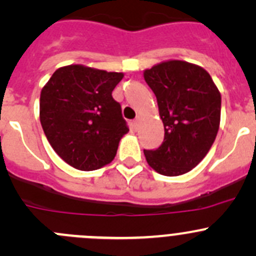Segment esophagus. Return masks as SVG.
Listing matches in <instances>:
<instances>
[{
  "label": "esophagus",
  "mask_w": 256,
  "mask_h": 256,
  "mask_svg": "<svg viewBox=\"0 0 256 256\" xmlns=\"http://www.w3.org/2000/svg\"><path fill=\"white\" fill-rule=\"evenodd\" d=\"M140 118H135V120H134V122H132V128H134V130H138V126H140Z\"/></svg>",
  "instance_id": "34e87169"
}]
</instances>
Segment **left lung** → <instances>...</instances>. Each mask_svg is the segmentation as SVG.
Segmentation results:
<instances>
[{
	"instance_id": "1",
	"label": "left lung",
	"mask_w": 256,
	"mask_h": 256,
	"mask_svg": "<svg viewBox=\"0 0 256 256\" xmlns=\"http://www.w3.org/2000/svg\"><path fill=\"white\" fill-rule=\"evenodd\" d=\"M156 95L164 142L144 150L147 164L164 176H180L206 157L220 124L222 96L209 73L184 60H166L144 70Z\"/></svg>"
}]
</instances>
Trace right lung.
Here are the masks:
<instances>
[{"label":"right lung","instance_id":"add662e5","mask_svg":"<svg viewBox=\"0 0 256 256\" xmlns=\"http://www.w3.org/2000/svg\"><path fill=\"white\" fill-rule=\"evenodd\" d=\"M122 73L82 64L56 69L43 86L40 118L47 140L63 161L80 171L110 164L128 128L112 95Z\"/></svg>","mask_w":256,"mask_h":256}]
</instances>
